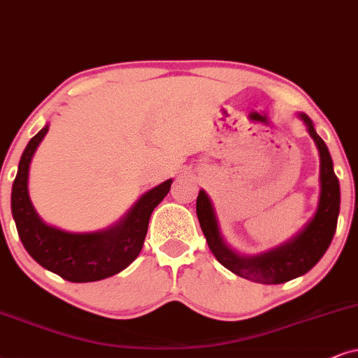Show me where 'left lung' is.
<instances>
[{"label": "left lung", "instance_id": "obj_1", "mask_svg": "<svg viewBox=\"0 0 358 358\" xmlns=\"http://www.w3.org/2000/svg\"><path fill=\"white\" fill-rule=\"evenodd\" d=\"M301 117L319 148L320 200L314 220L307 224L299 236L261 256H239L229 250L221 238L218 221L208 194L201 189L196 198L198 221L216 259L231 273L261 284H282L310 271L327 251L337 229V218L341 211V185L334 173L332 158L324 140L312 127L309 117L306 114H301Z\"/></svg>", "mask_w": 358, "mask_h": 358}]
</instances>
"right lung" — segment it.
I'll list each match as a JSON object with an SVG mask.
<instances>
[{
  "label": "right lung",
  "mask_w": 358,
  "mask_h": 358,
  "mask_svg": "<svg viewBox=\"0 0 358 358\" xmlns=\"http://www.w3.org/2000/svg\"><path fill=\"white\" fill-rule=\"evenodd\" d=\"M46 125L22 152L11 192V211L22 246L36 262L71 282H92L110 278L142 251L148 221L155 206L170 192L171 180L143 194L114 228L99 233H67L43 223L28 194L29 164L48 134Z\"/></svg>",
  "instance_id": "add662e5"
}]
</instances>
